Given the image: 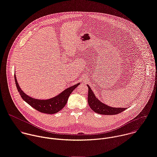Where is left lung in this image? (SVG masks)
<instances>
[{
	"label": "left lung",
	"mask_w": 157,
	"mask_h": 157,
	"mask_svg": "<svg viewBox=\"0 0 157 157\" xmlns=\"http://www.w3.org/2000/svg\"><path fill=\"white\" fill-rule=\"evenodd\" d=\"M88 86L89 89L87 97L90 109L95 113L101 115H112L118 114L127 109V108H113L105 105V104H104L97 99L89 86Z\"/></svg>",
	"instance_id": "obj_1"
}]
</instances>
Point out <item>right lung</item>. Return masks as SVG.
I'll return each instance as SVG.
<instances>
[{
	"mask_svg": "<svg viewBox=\"0 0 157 157\" xmlns=\"http://www.w3.org/2000/svg\"><path fill=\"white\" fill-rule=\"evenodd\" d=\"M14 76L18 91L19 92L21 98L36 110L47 114H54L60 111L66 105L70 95L79 84V83H78L68 87L59 95L53 98L47 100H39L32 98L23 92L18 85L15 74Z\"/></svg>",
	"mask_w": 157,
	"mask_h": 157,
	"instance_id": "obj_1",
	"label": "right lung"
}]
</instances>
